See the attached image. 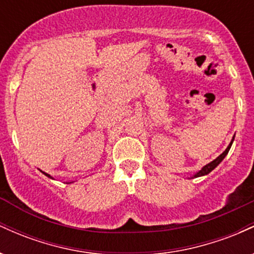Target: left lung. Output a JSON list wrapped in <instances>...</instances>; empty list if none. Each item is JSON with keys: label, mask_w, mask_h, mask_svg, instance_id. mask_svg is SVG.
Listing matches in <instances>:
<instances>
[{"label": "left lung", "mask_w": 254, "mask_h": 254, "mask_svg": "<svg viewBox=\"0 0 254 254\" xmlns=\"http://www.w3.org/2000/svg\"><path fill=\"white\" fill-rule=\"evenodd\" d=\"M233 141H234V137H233V139H232V141H230V143H229L228 147H227V149L224 150L223 153L221 154L220 156H217L216 159L214 160V161H211V162H210V164H208V165H205V166H204V167L202 168V170H200L199 172H197V173L194 174V176L192 177V178H197V177L206 176V174H209V173H210V172H211L212 170H214L215 167H217V166L221 164V161H222V160L224 159V157H226L227 154H228V151H229V149H230V147H232V143H233Z\"/></svg>", "instance_id": "1"}]
</instances>
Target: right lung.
<instances>
[{
	"label": "right lung",
	"mask_w": 254,
	"mask_h": 254,
	"mask_svg": "<svg viewBox=\"0 0 254 254\" xmlns=\"http://www.w3.org/2000/svg\"><path fill=\"white\" fill-rule=\"evenodd\" d=\"M42 172H43V171H42ZM43 173H44V174H45V176H46V177H49V178H52V177H51V176H50V174H48V173H45V172H43Z\"/></svg>",
	"instance_id": "1"
}]
</instances>
